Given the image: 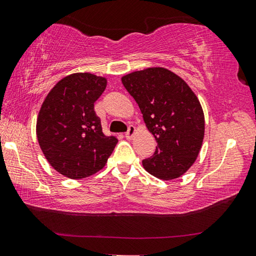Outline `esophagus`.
<instances>
[{"mask_svg":"<svg viewBox=\"0 0 256 256\" xmlns=\"http://www.w3.org/2000/svg\"><path fill=\"white\" fill-rule=\"evenodd\" d=\"M134 133H136V128L133 126V125H130L126 133H125V138L132 139L133 136H134Z\"/></svg>","mask_w":256,"mask_h":256,"instance_id":"34e87169","label":"esophagus"}]
</instances>
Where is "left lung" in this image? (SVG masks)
<instances>
[{
	"label": "left lung",
	"instance_id": "1",
	"mask_svg": "<svg viewBox=\"0 0 256 256\" xmlns=\"http://www.w3.org/2000/svg\"><path fill=\"white\" fill-rule=\"evenodd\" d=\"M122 82L158 142L154 155L142 161L144 170L163 180L180 177L196 162L204 136V116L196 94L164 68L132 72Z\"/></svg>",
	"mask_w": 256,
	"mask_h": 256
}]
</instances>
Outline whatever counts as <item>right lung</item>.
Segmentation results:
<instances>
[{"instance_id":"obj_1","label":"right lung","mask_w":256,"mask_h":256,"mask_svg":"<svg viewBox=\"0 0 256 256\" xmlns=\"http://www.w3.org/2000/svg\"><path fill=\"white\" fill-rule=\"evenodd\" d=\"M106 86V78L74 74L56 84L44 101L36 136L50 166L63 176L82 179L106 166L118 140L102 132L94 104Z\"/></svg>"}]
</instances>
